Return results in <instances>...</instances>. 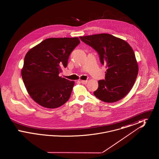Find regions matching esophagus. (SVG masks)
<instances>
[{"mask_svg":"<svg viewBox=\"0 0 159 159\" xmlns=\"http://www.w3.org/2000/svg\"><path fill=\"white\" fill-rule=\"evenodd\" d=\"M80 82L82 83V84H86V83H87L88 81H87V80H81V81H80Z\"/></svg>","mask_w":159,"mask_h":159,"instance_id":"34e87169","label":"esophagus"}]
</instances>
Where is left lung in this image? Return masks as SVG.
<instances>
[{"instance_id": "obj_1", "label": "left lung", "mask_w": 159, "mask_h": 159, "mask_svg": "<svg viewBox=\"0 0 159 159\" xmlns=\"http://www.w3.org/2000/svg\"><path fill=\"white\" fill-rule=\"evenodd\" d=\"M79 38L95 49L107 68L105 80L98 81L94 95L106 102L124 98L133 87L138 73L135 53L128 43L111 34L102 33Z\"/></svg>"}]
</instances>
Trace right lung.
Returning <instances> with one entry per match:
<instances>
[{"label": "right lung", "mask_w": 159, "mask_h": 159, "mask_svg": "<svg viewBox=\"0 0 159 159\" xmlns=\"http://www.w3.org/2000/svg\"><path fill=\"white\" fill-rule=\"evenodd\" d=\"M80 43L77 38H49L26 53L21 76L29 94L39 105L55 108L70 98L75 82L59 74Z\"/></svg>", "instance_id": "obj_1"}]
</instances>
